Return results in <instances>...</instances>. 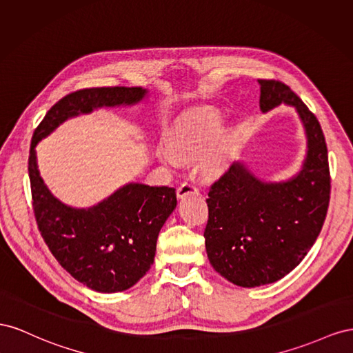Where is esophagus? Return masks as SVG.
Returning a JSON list of instances; mask_svg holds the SVG:
<instances>
[{
    "label": "esophagus",
    "instance_id": "obj_1",
    "mask_svg": "<svg viewBox=\"0 0 353 353\" xmlns=\"http://www.w3.org/2000/svg\"><path fill=\"white\" fill-rule=\"evenodd\" d=\"M198 192H199V190L194 183L183 182L182 185L177 188V198H185L188 195H198Z\"/></svg>",
    "mask_w": 353,
    "mask_h": 353
}]
</instances>
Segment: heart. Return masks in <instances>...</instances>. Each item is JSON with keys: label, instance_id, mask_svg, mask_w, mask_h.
I'll return each instance as SVG.
<instances>
[{"label": "heart", "instance_id": "heart-1", "mask_svg": "<svg viewBox=\"0 0 353 353\" xmlns=\"http://www.w3.org/2000/svg\"><path fill=\"white\" fill-rule=\"evenodd\" d=\"M220 130V118L216 114L196 112L183 118L171 130L167 137L168 149L161 146L157 155L161 163L173 165L176 163L174 153L180 158H196L205 154L213 145ZM229 148L225 143L216 146L205 158L204 167L211 174H219L226 165Z\"/></svg>", "mask_w": 353, "mask_h": 353}]
</instances>
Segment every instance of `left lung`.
I'll use <instances>...</instances> for the list:
<instances>
[{
    "label": "left lung",
    "instance_id": "left-lung-1",
    "mask_svg": "<svg viewBox=\"0 0 353 353\" xmlns=\"http://www.w3.org/2000/svg\"><path fill=\"white\" fill-rule=\"evenodd\" d=\"M261 112L287 103L303 123L307 152L287 182L266 183L241 163L210 188L204 230L211 266L239 287L272 284L290 274L316 241L330 204L324 133L301 99L276 79H259Z\"/></svg>",
    "mask_w": 353,
    "mask_h": 353
}]
</instances>
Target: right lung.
Returning a JSON list of instances; mask_svg holds the SVG:
<instances>
[{
    "instance_id": "right-lung-1",
    "label": "right lung",
    "mask_w": 353,
    "mask_h": 353,
    "mask_svg": "<svg viewBox=\"0 0 353 353\" xmlns=\"http://www.w3.org/2000/svg\"><path fill=\"white\" fill-rule=\"evenodd\" d=\"M146 93L142 87H94L70 93L46 114L29 150L32 207L44 243L60 266L100 293L124 291L146 275L159 230L177 205L176 189L128 183L97 205L69 207L44 185L35 146L68 118L97 108L134 105Z\"/></svg>"
}]
</instances>
